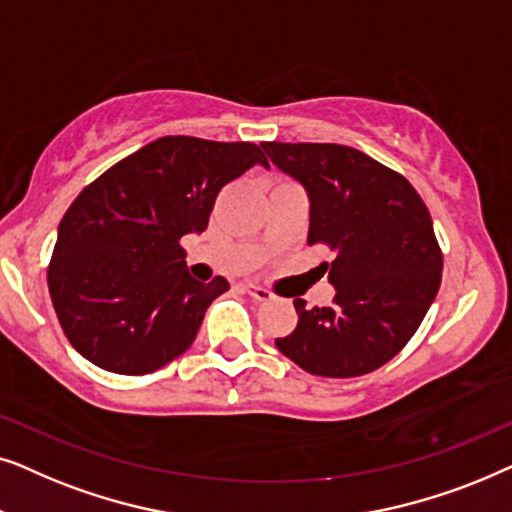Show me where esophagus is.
<instances>
[{"instance_id": "34e87169", "label": "esophagus", "mask_w": 512, "mask_h": 512, "mask_svg": "<svg viewBox=\"0 0 512 512\" xmlns=\"http://www.w3.org/2000/svg\"><path fill=\"white\" fill-rule=\"evenodd\" d=\"M243 292L255 299V302H267V299H271V292L267 288H262V285H257V283H245Z\"/></svg>"}]
</instances>
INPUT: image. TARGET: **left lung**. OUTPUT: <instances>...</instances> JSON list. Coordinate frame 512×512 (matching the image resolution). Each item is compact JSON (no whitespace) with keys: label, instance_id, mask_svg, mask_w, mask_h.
<instances>
[{"label":"left lung","instance_id":"left-lung-1","mask_svg":"<svg viewBox=\"0 0 512 512\" xmlns=\"http://www.w3.org/2000/svg\"><path fill=\"white\" fill-rule=\"evenodd\" d=\"M274 166L309 194V245L335 250L325 264L337 295L306 309L278 351L318 377H360L410 342L438 295L442 250L410 182L353 147L262 142Z\"/></svg>","mask_w":512,"mask_h":512}]
</instances>
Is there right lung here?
I'll return each mask as SVG.
<instances>
[{"label":"right lung","instance_id":"right-lung-1","mask_svg":"<svg viewBox=\"0 0 512 512\" xmlns=\"http://www.w3.org/2000/svg\"><path fill=\"white\" fill-rule=\"evenodd\" d=\"M267 156L252 142L166 135L81 189L58 227L49 292L65 337L117 374H149L192 346L222 276H189L180 238L206 231L224 185Z\"/></svg>","mask_w":512,"mask_h":512}]
</instances>
